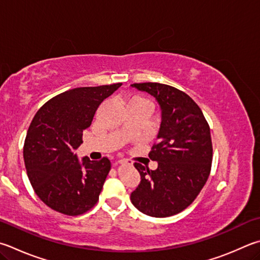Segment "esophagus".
I'll list each match as a JSON object with an SVG mask.
<instances>
[{
	"label": "esophagus",
	"instance_id": "1",
	"mask_svg": "<svg viewBox=\"0 0 260 260\" xmlns=\"http://www.w3.org/2000/svg\"><path fill=\"white\" fill-rule=\"evenodd\" d=\"M118 164H122V165H131V162L128 161V160H126V159H120V160H118Z\"/></svg>",
	"mask_w": 260,
	"mask_h": 260
}]
</instances>
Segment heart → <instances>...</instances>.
I'll return each instance as SVG.
<instances>
[{
  "label": "heart",
  "mask_w": 260,
  "mask_h": 260,
  "mask_svg": "<svg viewBox=\"0 0 260 260\" xmlns=\"http://www.w3.org/2000/svg\"><path fill=\"white\" fill-rule=\"evenodd\" d=\"M131 103H136V105H148L152 108V103H151L148 99H145L141 95H135L133 98H131L128 101V105H131Z\"/></svg>",
  "instance_id": "heart-1"
}]
</instances>
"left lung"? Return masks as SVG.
Returning <instances> with one entry per match:
<instances>
[{
    "mask_svg": "<svg viewBox=\"0 0 260 260\" xmlns=\"http://www.w3.org/2000/svg\"><path fill=\"white\" fill-rule=\"evenodd\" d=\"M132 86L151 94L161 109V124L149 157L158 161L151 171L139 162L141 175L131 201L143 214L169 217L187 208L209 177L212 144L208 122L199 106L179 89L160 83Z\"/></svg>",
    "mask_w": 260,
    "mask_h": 260,
    "instance_id": "1",
    "label": "left lung"
}]
</instances>
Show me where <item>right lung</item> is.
<instances>
[{"label": "right lung", "instance_id": "1", "mask_svg": "<svg viewBox=\"0 0 260 260\" xmlns=\"http://www.w3.org/2000/svg\"><path fill=\"white\" fill-rule=\"evenodd\" d=\"M120 86L117 83L69 89L44 103L32 118L23 160L35 193L51 209L78 216L96 205L110 160L84 157L79 162L74 150L83 143V131L92 124L99 106Z\"/></svg>", "mask_w": 260, "mask_h": 260}]
</instances>
